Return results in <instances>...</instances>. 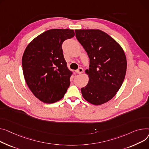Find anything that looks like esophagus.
<instances>
[{
  "label": "esophagus",
  "mask_w": 149,
  "mask_h": 149,
  "mask_svg": "<svg viewBox=\"0 0 149 149\" xmlns=\"http://www.w3.org/2000/svg\"><path fill=\"white\" fill-rule=\"evenodd\" d=\"M83 71H84V70H83V69L82 68H79L78 69H77V70L75 71V72L77 74H82L83 72Z\"/></svg>",
  "instance_id": "1"
}]
</instances>
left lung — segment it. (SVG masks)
Wrapping results in <instances>:
<instances>
[{
	"label": "left lung",
	"mask_w": 149,
	"mask_h": 149,
	"mask_svg": "<svg viewBox=\"0 0 149 149\" xmlns=\"http://www.w3.org/2000/svg\"><path fill=\"white\" fill-rule=\"evenodd\" d=\"M77 40L90 58L89 81L81 88L85 100L93 105L104 104L116 95L125 77L127 62L121 46L98 29L75 30Z\"/></svg>",
	"instance_id": "8db88e82"
}]
</instances>
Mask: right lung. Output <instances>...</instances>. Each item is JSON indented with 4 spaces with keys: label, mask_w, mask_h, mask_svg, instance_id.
Segmentation results:
<instances>
[{
    "label": "right lung",
    "mask_w": 149,
    "mask_h": 149,
    "mask_svg": "<svg viewBox=\"0 0 149 149\" xmlns=\"http://www.w3.org/2000/svg\"><path fill=\"white\" fill-rule=\"evenodd\" d=\"M74 35L71 29L48 30L33 39L25 49L22 57L25 81L43 102L61 100L70 85L72 72L67 67L62 44Z\"/></svg>",
    "instance_id": "obj_1"
}]
</instances>
